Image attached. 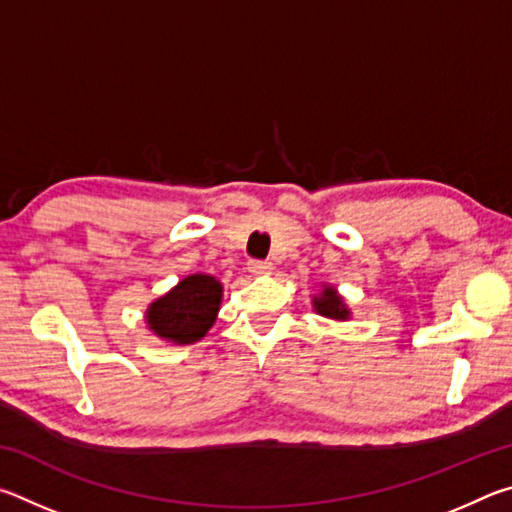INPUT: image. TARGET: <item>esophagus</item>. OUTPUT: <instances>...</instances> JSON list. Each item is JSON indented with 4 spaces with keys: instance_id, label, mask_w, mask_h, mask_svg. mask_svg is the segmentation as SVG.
<instances>
[{
    "instance_id": "34e87169",
    "label": "esophagus",
    "mask_w": 512,
    "mask_h": 512,
    "mask_svg": "<svg viewBox=\"0 0 512 512\" xmlns=\"http://www.w3.org/2000/svg\"><path fill=\"white\" fill-rule=\"evenodd\" d=\"M248 271L253 275H266V273L273 271V264L271 262H250Z\"/></svg>"
}]
</instances>
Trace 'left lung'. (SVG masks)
Listing matches in <instances>:
<instances>
[{
	"mask_svg": "<svg viewBox=\"0 0 512 512\" xmlns=\"http://www.w3.org/2000/svg\"><path fill=\"white\" fill-rule=\"evenodd\" d=\"M311 307H314L318 316L329 318V320H339V323L352 318V311L348 305H345V300L339 293V289H336L334 284H327V282H320V291L311 296Z\"/></svg>",
	"mask_w": 512,
	"mask_h": 512,
	"instance_id": "1",
	"label": "left lung"
}]
</instances>
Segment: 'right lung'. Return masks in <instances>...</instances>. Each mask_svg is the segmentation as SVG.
I'll list each match as a JSON object with an SVG mask.
<instances>
[{"label":"right lung","mask_w":512,"mask_h":512,"mask_svg":"<svg viewBox=\"0 0 512 512\" xmlns=\"http://www.w3.org/2000/svg\"><path fill=\"white\" fill-rule=\"evenodd\" d=\"M223 284L214 275L194 273L180 280L144 311L146 327L171 345H192L205 339L216 323Z\"/></svg>","instance_id":"1"}]
</instances>
